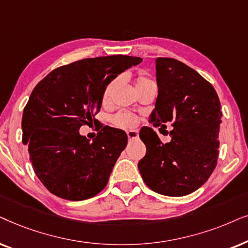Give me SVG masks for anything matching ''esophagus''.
<instances>
[{
	"instance_id": "esophagus-1",
	"label": "esophagus",
	"mask_w": 248,
	"mask_h": 248,
	"mask_svg": "<svg viewBox=\"0 0 248 248\" xmlns=\"http://www.w3.org/2000/svg\"><path fill=\"white\" fill-rule=\"evenodd\" d=\"M127 136L129 140H136V138H138V131L137 130H128Z\"/></svg>"
}]
</instances>
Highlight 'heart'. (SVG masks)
Masks as SVG:
<instances>
[{
    "instance_id": "obj_1",
    "label": "heart",
    "mask_w": 248,
    "mask_h": 248,
    "mask_svg": "<svg viewBox=\"0 0 248 248\" xmlns=\"http://www.w3.org/2000/svg\"><path fill=\"white\" fill-rule=\"evenodd\" d=\"M144 80H145V78H143V77L138 78L136 81V86L140 85V82ZM115 84H117V80H113V81H111L110 84H108L107 87H105L104 93H103L104 101L107 100V98H108V96H110L112 88L114 87ZM111 120H112V124H113L115 127L122 128V129H133V128L137 127V124H140V118H138L136 114L130 113V112H126V111L119 112V113L114 114L113 117L111 118Z\"/></svg>"
}]
</instances>
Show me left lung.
<instances>
[{
    "label": "left lung",
    "mask_w": 248,
    "mask_h": 248,
    "mask_svg": "<svg viewBox=\"0 0 248 248\" xmlns=\"http://www.w3.org/2000/svg\"><path fill=\"white\" fill-rule=\"evenodd\" d=\"M156 82L158 94L150 122L160 129L171 122V140L162 143L151 127H144L140 137L146 154L138 169L152 190L185 196L205 184L216 169L220 101L209 81L174 59H156Z\"/></svg>",
    "instance_id": "left-lung-1"
}]
</instances>
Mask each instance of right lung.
I'll return each mask as SVG.
<instances>
[{"label":"right lung","mask_w":248,"mask_h":248,"mask_svg":"<svg viewBox=\"0 0 248 248\" xmlns=\"http://www.w3.org/2000/svg\"><path fill=\"white\" fill-rule=\"evenodd\" d=\"M141 61L128 55L84 59L57 68L36 85L22 114V143L36 176L52 194L82 201L107 186L127 135L105 126L90 141L79 129L95 124L108 84Z\"/></svg>","instance_id":"1"}]
</instances>
